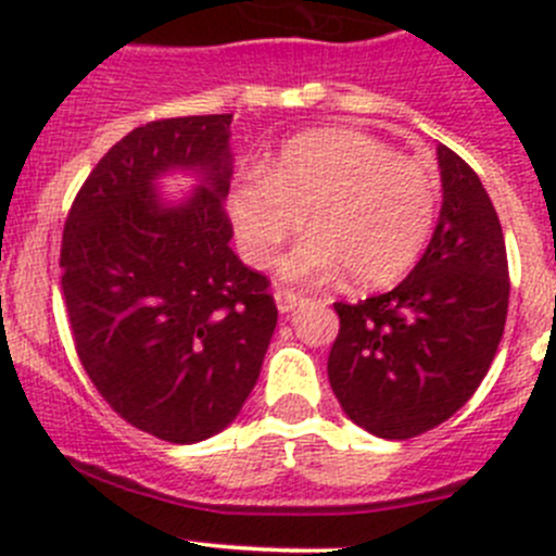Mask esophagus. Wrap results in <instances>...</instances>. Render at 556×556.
I'll return each instance as SVG.
<instances>
[{"mask_svg":"<svg viewBox=\"0 0 556 556\" xmlns=\"http://www.w3.org/2000/svg\"><path fill=\"white\" fill-rule=\"evenodd\" d=\"M274 299H277L279 312H293L295 306L304 304L306 295L304 293H295V290H290V288H277V290H274Z\"/></svg>","mask_w":556,"mask_h":556,"instance_id":"esophagus-1","label":"esophagus"}]
</instances>
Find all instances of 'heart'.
<instances>
[{"instance_id": "obj_1", "label": "heart", "mask_w": 556, "mask_h": 556, "mask_svg": "<svg viewBox=\"0 0 556 556\" xmlns=\"http://www.w3.org/2000/svg\"><path fill=\"white\" fill-rule=\"evenodd\" d=\"M439 177L384 139L317 128L282 144L266 174L247 172L228 193L244 261L268 266L309 223L285 261L288 277H328L341 266L357 288L392 285L417 263L439 217Z\"/></svg>"}]
</instances>
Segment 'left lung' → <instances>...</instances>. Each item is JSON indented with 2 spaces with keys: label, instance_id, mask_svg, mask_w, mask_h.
Listing matches in <instances>:
<instances>
[{
  "label": "left lung",
  "instance_id": "1",
  "mask_svg": "<svg viewBox=\"0 0 556 556\" xmlns=\"http://www.w3.org/2000/svg\"><path fill=\"white\" fill-rule=\"evenodd\" d=\"M439 226L390 293L339 301L328 379L341 408L379 439L406 441L465 406L495 361L508 314V257L479 174L439 144Z\"/></svg>",
  "mask_w": 556,
  "mask_h": 556
}]
</instances>
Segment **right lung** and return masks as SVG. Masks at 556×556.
<instances>
[{
	"mask_svg": "<svg viewBox=\"0 0 556 556\" xmlns=\"http://www.w3.org/2000/svg\"><path fill=\"white\" fill-rule=\"evenodd\" d=\"M231 117L128 131L77 190L61 239V290L88 379L128 425L172 444L237 419L277 328L268 277L228 244ZM169 168L205 174L177 207L152 185Z\"/></svg>",
	"mask_w": 556,
	"mask_h": 556,
	"instance_id": "add662e5",
	"label": "right lung"
}]
</instances>
